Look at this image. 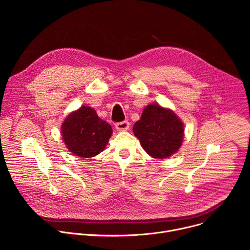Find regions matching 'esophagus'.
I'll return each mask as SVG.
<instances>
[{
  "label": "esophagus",
  "mask_w": 250,
  "mask_h": 250,
  "mask_svg": "<svg viewBox=\"0 0 250 250\" xmlns=\"http://www.w3.org/2000/svg\"><path fill=\"white\" fill-rule=\"evenodd\" d=\"M116 128L118 130H127L129 128V123L127 121H123L116 124Z\"/></svg>",
  "instance_id": "esophagus-1"
}]
</instances>
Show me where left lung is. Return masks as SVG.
Here are the masks:
<instances>
[{
  "label": "left lung",
  "instance_id": "obj_1",
  "mask_svg": "<svg viewBox=\"0 0 250 250\" xmlns=\"http://www.w3.org/2000/svg\"><path fill=\"white\" fill-rule=\"evenodd\" d=\"M133 133L150 156L163 159L180 148L184 126L172 111L152 104L146 106L140 120L134 124Z\"/></svg>",
  "mask_w": 250,
  "mask_h": 250
}]
</instances>
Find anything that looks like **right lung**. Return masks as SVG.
I'll list each match as a JSON object with an SVG mask.
<instances>
[{
  "label": "right lung",
  "instance_id": "1",
  "mask_svg": "<svg viewBox=\"0 0 250 250\" xmlns=\"http://www.w3.org/2000/svg\"><path fill=\"white\" fill-rule=\"evenodd\" d=\"M63 141L70 152L90 158L101 153L113 133L112 126L101 120L91 106H81L62 124Z\"/></svg>",
  "mask_w": 250,
  "mask_h": 250
}]
</instances>
